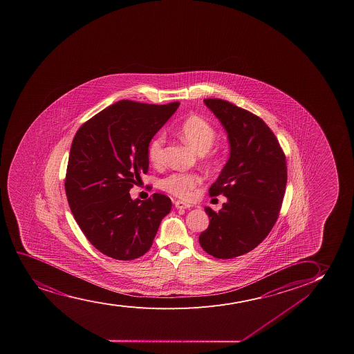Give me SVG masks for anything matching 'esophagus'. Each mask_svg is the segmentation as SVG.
<instances>
[{
  "instance_id": "1",
  "label": "esophagus",
  "mask_w": 354,
  "mask_h": 354,
  "mask_svg": "<svg viewBox=\"0 0 354 354\" xmlns=\"http://www.w3.org/2000/svg\"><path fill=\"white\" fill-rule=\"evenodd\" d=\"M175 207L177 209H187L192 207V205H189V203H185L183 201H176Z\"/></svg>"
}]
</instances>
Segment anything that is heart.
I'll list each match as a JSON object with an SVG mask.
<instances>
[{"label": "heart", "instance_id": "obj_1", "mask_svg": "<svg viewBox=\"0 0 354 354\" xmlns=\"http://www.w3.org/2000/svg\"><path fill=\"white\" fill-rule=\"evenodd\" d=\"M180 136L184 141L196 149L198 153H205L210 149L216 139V132L210 124L200 116H190L180 124ZM164 134H158L149 145V158L154 165L162 164L164 160ZM200 183V177L190 172H176L162 180V187L176 196H190L192 190Z\"/></svg>", "mask_w": 354, "mask_h": 354}]
</instances>
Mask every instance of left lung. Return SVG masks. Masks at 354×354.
<instances>
[{"label": "left lung", "mask_w": 354, "mask_h": 354, "mask_svg": "<svg viewBox=\"0 0 354 354\" xmlns=\"http://www.w3.org/2000/svg\"><path fill=\"white\" fill-rule=\"evenodd\" d=\"M225 128L230 158L210 196L227 197L221 210L205 207L209 226L201 248L218 259L243 256L256 248L272 230L286 185V156L263 120L218 98L203 101Z\"/></svg>", "instance_id": "1"}]
</instances>
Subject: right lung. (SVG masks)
Returning a JSON list of instances; mask_svg holds the SVG:
<instances>
[{"mask_svg":"<svg viewBox=\"0 0 354 354\" xmlns=\"http://www.w3.org/2000/svg\"><path fill=\"white\" fill-rule=\"evenodd\" d=\"M178 106L122 100L82 124L73 138L65 178L68 205L90 243L106 256H144L170 213L165 195L132 200L129 190L147 174L149 142Z\"/></svg>","mask_w":354,"mask_h":354,"instance_id":"1","label":"right lung"}]
</instances>
